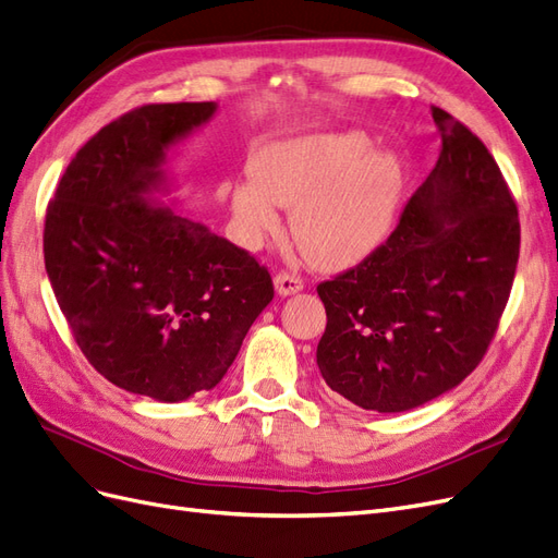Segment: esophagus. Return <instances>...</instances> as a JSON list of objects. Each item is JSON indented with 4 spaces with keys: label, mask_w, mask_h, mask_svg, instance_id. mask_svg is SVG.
Wrapping results in <instances>:
<instances>
[{
    "label": "esophagus",
    "mask_w": 558,
    "mask_h": 558,
    "mask_svg": "<svg viewBox=\"0 0 558 558\" xmlns=\"http://www.w3.org/2000/svg\"><path fill=\"white\" fill-rule=\"evenodd\" d=\"M275 291H277V295H281V298L295 295V293L302 291V281H300L298 277L289 275V272H279V275L275 277Z\"/></svg>",
    "instance_id": "34e87169"
}]
</instances>
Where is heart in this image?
<instances>
[{"mask_svg": "<svg viewBox=\"0 0 558 558\" xmlns=\"http://www.w3.org/2000/svg\"><path fill=\"white\" fill-rule=\"evenodd\" d=\"M251 179L223 181L232 221L246 246L277 232V207L291 209V234L324 269L351 267L384 244L402 195V165L373 148L363 130H328L275 142L248 162Z\"/></svg>", "mask_w": 558, "mask_h": 558, "instance_id": "obj_1", "label": "heart"}]
</instances>
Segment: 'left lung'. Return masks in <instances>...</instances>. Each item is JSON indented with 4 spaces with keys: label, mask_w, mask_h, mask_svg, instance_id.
<instances>
[{
    "label": "left lung",
    "mask_w": 558,
    "mask_h": 558,
    "mask_svg": "<svg viewBox=\"0 0 558 558\" xmlns=\"http://www.w3.org/2000/svg\"><path fill=\"white\" fill-rule=\"evenodd\" d=\"M440 158L400 226L359 267L324 281L320 377L363 410L408 412L459 386L508 305L519 218L496 160L433 107Z\"/></svg>",
    "instance_id": "8db88e82"
}]
</instances>
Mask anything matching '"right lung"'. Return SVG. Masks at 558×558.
<instances>
[{
	"label": "right lung",
	"mask_w": 558,
	"mask_h": 558,
	"mask_svg": "<svg viewBox=\"0 0 558 558\" xmlns=\"http://www.w3.org/2000/svg\"><path fill=\"white\" fill-rule=\"evenodd\" d=\"M216 111L121 116L78 150L46 211V272L76 344L111 384L158 402L211 391L275 298L256 258L177 211L167 154Z\"/></svg>",
	"instance_id": "1"
}]
</instances>
